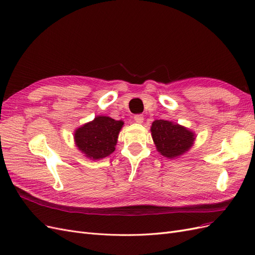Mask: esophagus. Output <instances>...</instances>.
I'll list each match as a JSON object with an SVG mask.
<instances>
[{
  "instance_id": "esophagus-1",
  "label": "esophagus",
  "mask_w": 255,
  "mask_h": 255,
  "mask_svg": "<svg viewBox=\"0 0 255 255\" xmlns=\"http://www.w3.org/2000/svg\"><path fill=\"white\" fill-rule=\"evenodd\" d=\"M134 121L136 123H138V124H141V123H143V121H144V117L142 116V114H136V116H134Z\"/></svg>"
}]
</instances>
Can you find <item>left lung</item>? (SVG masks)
<instances>
[{
    "mask_svg": "<svg viewBox=\"0 0 255 255\" xmlns=\"http://www.w3.org/2000/svg\"><path fill=\"white\" fill-rule=\"evenodd\" d=\"M157 150L168 159L186 152L195 141V133L187 128L164 120H155L150 128Z\"/></svg>",
    "mask_w": 255,
    "mask_h": 255,
    "instance_id": "8db88e82",
    "label": "left lung"
}]
</instances>
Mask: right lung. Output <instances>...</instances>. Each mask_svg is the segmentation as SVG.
I'll return each mask as SVG.
<instances>
[{
  "label": "right lung",
  "mask_w": 255,
  "mask_h": 255,
  "mask_svg": "<svg viewBox=\"0 0 255 255\" xmlns=\"http://www.w3.org/2000/svg\"><path fill=\"white\" fill-rule=\"evenodd\" d=\"M123 125L124 123L122 121L104 116L96 117L92 122L87 123L74 132L76 146L87 158L92 160L108 157L116 150Z\"/></svg>",
  "instance_id": "right-lung-1"
}]
</instances>
